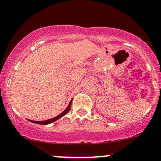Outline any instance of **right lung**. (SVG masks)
Wrapping results in <instances>:
<instances>
[{
  "mask_svg": "<svg viewBox=\"0 0 161 161\" xmlns=\"http://www.w3.org/2000/svg\"><path fill=\"white\" fill-rule=\"evenodd\" d=\"M71 102H72V99L70 100V103H69V105H68V107L66 108V109L64 111H63V112L61 113L60 115H58V116L54 117V118L53 119H47V120H44V121H34V120H30V122L32 123H34V124H42V125H46V124H51V123L54 122V121H56V120H58V119H60L61 117L64 116L66 114H67L68 112H69V111H70V106H71Z\"/></svg>",
  "mask_w": 161,
  "mask_h": 161,
  "instance_id": "right-lung-1",
  "label": "right lung"
}]
</instances>
